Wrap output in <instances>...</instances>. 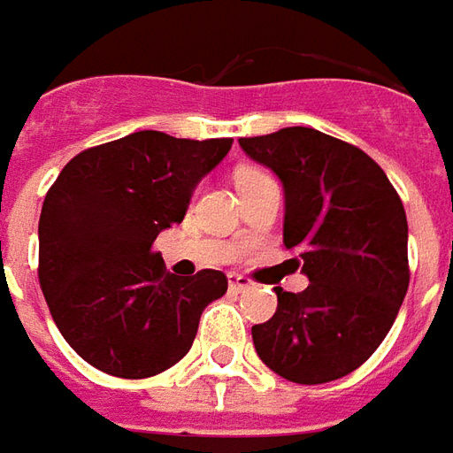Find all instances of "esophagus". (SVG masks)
I'll return each instance as SVG.
<instances>
[{
  "label": "esophagus",
  "mask_w": 453,
  "mask_h": 453,
  "mask_svg": "<svg viewBox=\"0 0 453 453\" xmlns=\"http://www.w3.org/2000/svg\"><path fill=\"white\" fill-rule=\"evenodd\" d=\"M227 286H230V291L240 294V291H247V288H252V281H250V279H245V276H240V274H227Z\"/></svg>",
  "instance_id": "obj_1"
}]
</instances>
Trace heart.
<instances>
[{"label": "heart", "instance_id": "1", "mask_svg": "<svg viewBox=\"0 0 453 453\" xmlns=\"http://www.w3.org/2000/svg\"><path fill=\"white\" fill-rule=\"evenodd\" d=\"M262 179H269L265 172H257V169H242V172L237 174V187H242V184H252V181H262Z\"/></svg>", "mask_w": 453, "mask_h": 453}]
</instances>
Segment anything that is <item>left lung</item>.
<instances>
[{
    "mask_svg": "<svg viewBox=\"0 0 453 453\" xmlns=\"http://www.w3.org/2000/svg\"><path fill=\"white\" fill-rule=\"evenodd\" d=\"M281 179L284 245L298 250L308 288L276 286V313L252 327L269 369L294 383H327L359 369L395 323L408 294V218L386 172L315 128L240 138Z\"/></svg>",
    "mask_w": 453,
    "mask_h": 453,
    "instance_id": "8db88e82",
    "label": "left lung"
}]
</instances>
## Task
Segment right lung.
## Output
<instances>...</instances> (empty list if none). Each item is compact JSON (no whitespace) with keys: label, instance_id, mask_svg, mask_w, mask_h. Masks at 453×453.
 I'll use <instances>...</instances> for the list:
<instances>
[{"label":"right lung","instance_id":"right-lung-1","mask_svg":"<svg viewBox=\"0 0 453 453\" xmlns=\"http://www.w3.org/2000/svg\"><path fill=\"white\" fill-rule=\"evenodd\" d=\"M233 138L138 130L73 157L45 194L38 281L58 330L94 369L148 379L191 349L201 313L227 291L223 272H165L155 237L187 216Z\"/></svg>","mask_w":453,"mask_h":453}]
</instances>
